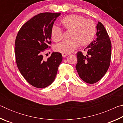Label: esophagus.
Masks as SVG:
<instances>
[{"label": "esophagus", "mask_w": 123, "mask_h": 123, "mask_svg": "<svg viewBox=\"0 0 123 123\" xmlns=\"http://www.w3.org/2000/svg\"><path fill=\"white\" fill-rule=\"evenodd\" d=\"M62 55L63 57H66V56H67L68 55V54H62Z\"/></svg>", "instance_id": "1"}]
</instances>
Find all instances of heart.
I'll return each mask as SVG.
<instances>
[{
  "mask_svg": "<svg viewBox=\"0 0 123 123\" xmlns=\"http://www.w3.org/2000/svg\"><path fill=\"white\" fill-rule=\"evenodd\" d=\"M62 28L70 31L69 38L57 44L54 49L62 54H69L79 46H85L90 44L94 38L96 32V25L90 19H85L78 14H69L61 20ZM52 40L57 42L63 37L62 29L56 26L52 27L51 32Z\"/></svg>",
  "mask_w": 123,
  "mask_h": 123,
  "instance_id": "b5f03b06",
  "label": "heart"
}]
</instances>
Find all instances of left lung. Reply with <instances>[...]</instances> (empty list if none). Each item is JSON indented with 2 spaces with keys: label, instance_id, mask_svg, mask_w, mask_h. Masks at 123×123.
<instances>
[{
  "label": "left lung",
  "instance_id": "obj_1",
  "mask_svg": "<svg viewBox=\"0 0 123 123\" xmlns=\"http://www.w3.org/2000/svg\"><path fill=\"white\" fill-rule=\"evenodd\" d=\"M97 38L86 48L87 54L81 51L76 54V69L80 78L88 84L99 81L109 69L111 57V42L105 27L98 22Z\"/></svg>",
  "mask_w": 123,
  "mask_h": 123
}]
</instances>
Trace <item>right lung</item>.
I'll return each mask as SVG.
<instances>
[{"label":"right lung","instance_id":"right-lung-1","mask_svg":"<svg viewBox=\"0 0 123 123\" xmlns=\"http://www.w3.org/2000/svg\"><path fill=\"white\" fill-rule=\"evenodd\" d=\"M61 13L44 12L37 14L23 24L15 40L16 61L24 79L31 85L43 88L55 80L62 60L61 53L54 52L47 60L43 53L50 48L51 30Z\"/></svg>","mask_w":123,"mask_h":123}]
</instances>
